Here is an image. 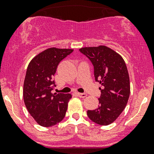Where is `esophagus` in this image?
<instances>
[{"instance_id": "esophagus-1", "label": "esophagus", "mask_w": 154, "mask_h": 154, "mask_svg": "<svg viewBox=\"0 0 154 154\" xmlns=\"http://www.w3.org/2000/svg\"><path fill=\"white\" fill-rule=\"evenodd\" d=\"M77 96H78V97H82V98L86 97V95H87V94H85V93H79V92L77 93Z\"/></svg>"}]
</instances>
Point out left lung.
<instances>
[{"label": "left lung", "instance_id": "left-lung-1", "mask_svg": "<svg viewBox=\"0 0 154 154\" xmlns=\"http://www.w3.org/2000/svg\"><path fill=\"white\" fill-rule=\"evenodd\" d=\"M80 51L91 62L95 80L102 86L98 107L88 110L87 116L97 125H110L125 109L130 97V77L125 60L104 45L82 48Z\"/></svg>", "mask_w": 154, "mask_h": 154}]
</instances>
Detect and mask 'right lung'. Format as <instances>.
Segmentation results:
<instances>
[{
	"label": "right lung",
	"instance_id": "obj_1",
	"mask_svg": "<svg viewBox=\"0 0 154 154\" xmlns=\"http://www.w3.org/2000/svg\"><path fill=\"white\" fill-rule=\"evenodd\" d=\"M73 49L51 48L35 56L29 63L24 82L23 97L27 109L42 127H52L65 118L71 94L51 92L53 77L59 63Z\"/></svg>",
	"mask_w": 154,
	"mask_h": 154
}]
</instances>
